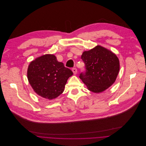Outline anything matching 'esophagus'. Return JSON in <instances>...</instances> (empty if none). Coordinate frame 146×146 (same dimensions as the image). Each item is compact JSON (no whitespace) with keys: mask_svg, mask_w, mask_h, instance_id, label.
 Wrapping results in <instances>:
<instances>
[{"mask_svg":"<svg viewBox=\"0 0 146 146\" xmlns=\"http://www.w3.org/2000/svg\"><path fill=\"white\" fill-rule=\"evenodd\" d=\"M72 71L73 73H74V74H76V73H77V69L76 68H73L72 69Z\"/></svg>","mask_w":146,"mask_h":146,"instance_id":"esophagus-1","label":"esophagus"}]
</instances>
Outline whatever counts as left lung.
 I'll return each instance as SVG.
<instances>
[{
	"instance_id": "8db88e82",
	"label": "left lung",
	"mask_w": 146,
	"mask_h": 146,
	"mask_svg": "<svg viewBox=\"0 0 146 146\" xmlns=\"http://www.w3.org/2000/svg\"><path fill=\"white\" fill-rule=\"evenodd\" d=\"M81 59L85 64L86 71L79 78L89 90L101 93L115 82L120 70L118 57L111 51L97 45L83 52Z\"/></svg>"
}]
</instances>
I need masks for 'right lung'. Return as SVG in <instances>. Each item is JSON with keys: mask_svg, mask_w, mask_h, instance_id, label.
<instances>
[{"mask_svg": "<svg viewBox=\"0 0 146 146\" xmlns=\"http://www.w3.org/2000/svg\"><path fill=\"white\" fill-rule=\"evenodd\" d=\"M72 71L57 60L53 54L37 57L29 65L27 76L36 93L48 100H53L64 92Z\"/></svg>", "mask_w": 146, "mask_h": 146, "instance_id": "add662e5", "label": "right lung"}]
</instances>
